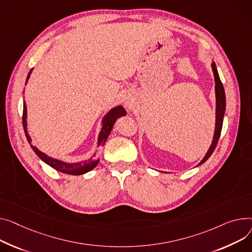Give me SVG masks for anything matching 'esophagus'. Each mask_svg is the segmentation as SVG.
<instances>
[{
	"mask_svg": "<svg viewBox=\"0 0 252 252\" xmlns=\"http://www.w3.org/2000/svg\"><path fill=\"white\" fill-rule=\"evenodd\" d=\"M125 102H126V105L127 107H130V103H129V101H127V100H126Z\"/></svg>",
	"mask_w": 252,
	"mask_h": 252,
	"instance_id": "1",
	"label": "esophagus"
}]
</instances>
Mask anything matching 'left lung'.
Returning a JSON list of instances; mask_svg holds the SVG:
<instances>
[{"mask_svg":"<svg viewBox=\"0 0 252 252\" xmlns=\"http://www.w3.org/2000/svg\"><path fill=\"white\" fill-rule=\"evenodd\" d=\"M212 69L215 77V92H216V126H215V132H214V138L213 142L211 144L210 149L208 150V152L204 159L198 163V165H202L205 163L213 154L214 150L218 144V141H219L220 135H221V130L223 126V119H224V114H225V109H226V96H225V90L223 87V84L220 80L219 74H218L217 68H216V63L213 62L212 63ZM197 165V166H198Z\"/></svg>","mask_w":252,"mask_h":252,"instance_id":"8db88e82","label":"left lung"}]
</instances>
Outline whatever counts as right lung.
<instances>
[{"instance_id":"add662e5","label":"right lung","mask_w":252,"mask_h":252,"mask_svg":"<svg viewBox=\"0 0 252 252\" xmlns=\"http://www.w3.org/2000/svg\"><path fill=\"white\" fill-rule=\"evenodd\" d=\"M32 70L28 73L27 75V79H26V83L25 85L28 82V79L30 77ZM126 114L125 108L120 105V106H116L114 108H112L110 111H108V113L103 117L102 120V128L99 132V136H98V147L99 146H103L109 136V133L116 122L117 119H120L121 116H125ZM27 109H26V104L25 102L23 103V116H22V123H23V128L25 131V136L27 138L28 143L30 144L32 150L34 151L35 154L47 165H49L50 167H53L54 169L65 173V174H70V175H81L84 173H87L89 171H91L93 168H95L96 165L99 162V159L95 160L93 159V157H91L88 160L85 161H82V162H78V163H66L58 159H54L52 157H48L46 154L42 153L41 151H39L35 146H32L31 145V138L28 135V131H27Z\"/></svg>"}]
</instances>
